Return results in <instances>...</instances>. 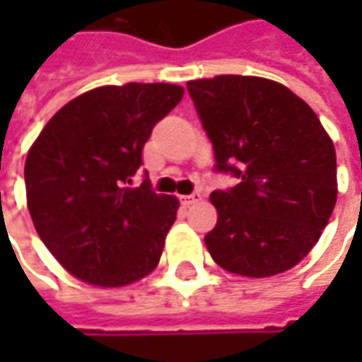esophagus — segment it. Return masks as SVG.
Listing matches in <instances>:
<instances>
[{"mask_svg": "<svg viewBox=\"0 0 362 362\" xmlns=\"http://www.w3.org/2000/svg\"><path fill=\"white\" fill-rule=\"evenodd\" d=\"M181 199H183V203H187V205H191V203H197V202H199V199H202V193H199V191H193L191 195H183Z\"/></svg>", "mask_w": 362, "mask_h": 362, "instance_id": "obj_1", "label": "esophagus"}]
</instances>
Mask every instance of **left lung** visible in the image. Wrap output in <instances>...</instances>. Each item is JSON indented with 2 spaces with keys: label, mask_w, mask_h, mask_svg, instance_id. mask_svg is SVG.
Here are the masks:
<instances>
[{
  "label": "left lung",
  "mask_w": 362,
  "mask_h": 362,
  "mask_svg": "<svg viewBox=\"0 0 362 362\" xmlns=\"http://www.w3.org/2000/svg\"><path fill=\"white\" fill-rule=\"evenodd\" d=\"M217 173V223L205 245L231 274L266 278L298 264L318 242L337 203V153L314 110L284 84L257 76L191 80Z\"/></svg>",
  "instance_id": "left-lung-1"
}]
</instances>
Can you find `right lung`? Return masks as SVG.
<instances>
[{"instance_id":"obj_1","label":"right lung","mask_w":362,"mask_h":362,"mask_svg":"<svg viewBox=\"0 0 362 362\" xmlns=\"http://www.w3.org/2000/svg\"><path fill=\"white\" fill-rule=\"evenodd\" d=\"M177 84L100 86L62 106L25 159L28 209L52 256L80 280L117 288L157 268L179 202L148 179L131 187Z\"/></svg>"}]
</instances>
